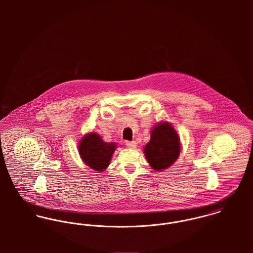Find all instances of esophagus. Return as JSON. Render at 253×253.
<instances>
[{
	"mask_svg": "<svg viewBox=\"0 0 253 253\" xmlns=\"http://www.w3.org/2000/svg\"><path fill=\"white\" fill-rule=\"evenodd\" d=\"M126 145L128 148H135L136 147V142L135 141H126Z\"/></svg>",
	"mask_w": 253,
	"mask_h": 253,
	"instance_id": "34e87169",
	"label": "esophagus"
}]
</instances>
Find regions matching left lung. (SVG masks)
<instances>
[{
  "label": "left lung",
  "mask_w": 253,
  "mask_h": 253,
  "mask_svg": "<svg viewBox=\"0 0 253 253\" xmlns=\"http://www.w3.org/2000/svg\"><path fill=\"white\" fill-rule=\"evenodd\" d=\"M144 155L150 167L162 171L171 167L181 152L180 138L173 126L166 121L151 128L150 141L145 145Z\"/></svg>",
  "instance_id": "8db88e82"
}]
</instances>
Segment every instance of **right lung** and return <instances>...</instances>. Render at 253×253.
Listing matches in <instances>:
<instances>
[{
  "mask_svg": "<svg viewBox=\"0 0 253 253\" xmlns=\"http://www.w3.org/2000/svg\"><path fill=\"white\" fill-rule=\"evenodd\" d=\"M117 146L116 142H105L98 133L91 131L81 138L78 151L84 165L103 172L108 168Z\"/></svg>",
  "mask_w": 253,
  "mask_h": 253,
  "instance_id": "right-lung-1",
  "label": "right lung"
}]
</instances>
